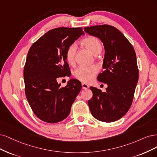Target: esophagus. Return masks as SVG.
<instances>
[{
    "instance_id": "obj_1",
    "label": "esophagus",
    "mask_w": 157,
    "mask_h": 157,
    "mask_svg": "<svg viewBox=\"0 0 157 157\" xmlns=\"http://www.w3.org/2000/svg\"><path fill=\"white\" fill-rule=\"evenodd\" d=\"M82 89H88L89 87V85L86 84V83H82Z\"/></svg>"
}]
</instances>
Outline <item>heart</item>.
Instances as JSON below:
<instances>
[{
	"instance_id": "b5f03b06",
	"label": "heart",
	"mask_w": 157,
	"mask_h": 157,
	"mask_svg": "<svg viewBox=\"0 0 157 157\" xmlns=\"http://www.w3.org/2000/svg\"><path fill=\"white\" fill-rule=\"evenodd\" d=\"M82 43L95 55L100 53L102 50L101 42L97 38L94 36L85 38L82 41ZM76 49V44H72L69 45L66 51V59L68 63L72 64L74 63ZM98 71V68L96 65H91L89 67H80L75 70L74 72V76L80 80L81 82L89 83L93 80Z\"/></svg>"
}]
</instances>
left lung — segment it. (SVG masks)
Returning a JSON list of instances; mask_svg holds the SVG:
<instances>
[{
    "instance_id": "8db88e82",
    "label": "left lung",
    "mask_w": 157,
    "mask_h": 157,
    "mask_svg": "<svg viewBox=\"0 0 157 157\" xmlns=\"http://www.w3.org/2000/svg\"><path fill=\"white\" fill-rule=\"evenodd\" d=\"M85 33L98 38L105 49L102 68L98 81L106 83L105 92L93 87L88 105L93 117L111 123L127 113L132 103L139 71L134 48L117 29L108 25L84 28Z\"/></svg>"
}]
</instances>
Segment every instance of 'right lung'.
<instances>
[{"label":"right lung","instance_id":"right-lung-1","mask_svg":"<svg viewBox=\"0 0 157 157\" xmlns=\"http://www.w3.org/2000/svg\"><path fill=\"white\" fill-rule=\"evenodd\" d=\"M82 35V28L50 30L30 48L24 67L25 94L34 113L44 122L55 123L67 118L82 89L79 80L60 87L57 78L67 75L66 51Z\"/></svg>","mask_w":157,"mask_h":157}]
</instances>
